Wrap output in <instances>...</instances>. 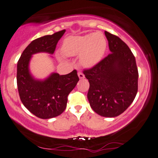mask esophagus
Returning <instances> with one entry per match:
<instances>
[{
	"instance_id": "34e87169",
	"label": "esophagus",
	"mask_w": 158,
	"mask_h": 158,
	"mask_svg": "<svg viewBox=\"0 0 158 158\" xmlns=\"http://www.w3.org/2000/svg\"><path fill=\"white\" fill-rule=\"evenodd\" d=\"M78 77H79V79H84L85 75H84V73H82V72L79 71V72H78Z\"/></svg>"
}]
</instances>
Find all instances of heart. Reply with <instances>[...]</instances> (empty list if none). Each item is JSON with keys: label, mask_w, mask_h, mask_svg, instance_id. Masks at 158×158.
Masks as SVG:
<instances>
[{"label": "heart", "mask_w": 158, "mask_h": 158, "mask_svg": "<svg viewBox=\"0 0 158 158\" xmlns=\"http://www.w3.org/2000/svg\"><path fill=\"white\" fill-rule=\"evenodd\" d=\"M107 49V40L103 34L95 32L91 35L72 36L64 40L62 52L66 56L79 54V62L87 68L94 66L102 60Z\"/></svg>", "instance_id": "1"}]
</instances>
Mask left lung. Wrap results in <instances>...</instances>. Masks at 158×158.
Listing matches in <instances>:
<instances>
[{
	"label": "left lung",
	"instance_id": "obj_1",
	"mask_svg": "<svg viewBox=\"0 0 158 158\" xmlns=\"http://www.w3.org/2000/svg\"><path fill=\"white\" fill-rule=\"evenodd\" d=\"M110 54L83 73L90 83L87 98L99 115L113 118L130 107L138 92L135 58L126 43L104 31Z\"/></svg>",
	"mask_w": 158,
	"mask_h": 158
}]
</instances>
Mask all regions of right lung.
Returning <instances> with one entry per match:
<instances>
[{
    "label": "right lung",
    "mask_w": 158,
    "mask_h": 158,
    "mask_svg": "<svg viewBox=\"0 0 158 158\" xmlns=\"http://www.w3.org/2000/svg\"><path fill=\"white\" fill-rule=\"evenodd\" d=\"M65 30L37 38L22 53L17 66V85L22 103L32 114L43 119L60 115L67 106L68 96L79 80L73 70L66 75L52 73L43 80L36 79L29 71L32 55L54 54L56 44Z\"/></svg>",
    "instance_id": "obj_1"
}]
</instances>
